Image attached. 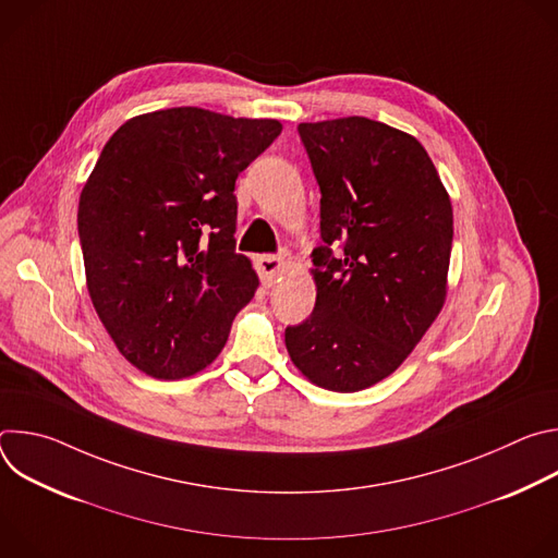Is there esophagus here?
Listing matches in <instances>:
<instances>
[{"mask_svg":"<svg viewBox=\"0 0 558 558\" xmlns=\"http://www.w3.org/2000/svg\"><path fill=\"white\" fill-rule=\"evenodd\" d=\"M284 265H287L284 254H278V256H258V258H256V267H258L260 278H263V282H265L267 287H271V284L276 282L278 274L284 269Z\"/></svg>","mask_w":558,"mask_h":558,"instance_id":"1","label":"esophagus"}]
</instances>
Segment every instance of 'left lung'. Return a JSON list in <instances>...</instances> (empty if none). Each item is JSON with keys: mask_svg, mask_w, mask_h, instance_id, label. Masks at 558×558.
Segmentation results:
<instances>
[{"mask_svg": "<svg viewBox=\"0 0 558 558\" xmlns=\"http://www.w3.org/2000/svg\"><path fill=\"white\" fill-rule=\"evenodd\" d=\"M298 134L323 194V243L311 252L313 313L284 344L313 384L353 392L400 366L441 311L452 207L407 132L347 117Z\"/></svg>", "mask_w": 558, "mask_h": 558, "instance_id": "obj_1", "label": "left lung"}]
</instances>
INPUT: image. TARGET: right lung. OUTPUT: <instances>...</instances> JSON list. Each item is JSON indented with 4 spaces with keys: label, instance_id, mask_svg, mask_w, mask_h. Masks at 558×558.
I'll list each match as a JSON object with an SVG mask.
<instances>
[{
    "label": "right lung",
    "instance_id": "right-lung-1",
    "mask_svg": "<svg viewBox=\"0 0 558 558\" xmlns=\"http://www.w3.org/2000/svg\"><path fill=\"white\" fill-rule=\"evenodd\" d=\"M274 119L170 108L123 123L78 198L88 291L117 349L151 377L203 371L258 287L235 254V179Z\"/></svg>",
    "mask_w": 558,
    "mask_h": 558
}]
</instances>
